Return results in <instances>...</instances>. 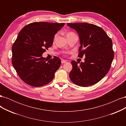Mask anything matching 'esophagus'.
Returning a JSON list of instances; mask_svg holds the SVG:
<instances>
[{
  "label": "esophagus",
  "mask_w": 126,
  "mask_h": 126,
  "mask_svg": "<svg viewBox=\"0 0 126 126\" xmlns=\"http://www.w3.org/2000/svg\"><path fill=\"white\" fill-rule=\"evenodd\" d=\"M67 63V61L66 60H63V59L62 60V63Z\"/></svg>",
  "instance_id": "1"
}]
</instances>
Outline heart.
<instances>
[{
	"label": "heart",
	"mask_w": 126,
	"mask_h": 126,
	"mask_svg": "<svg viewBox=\"0 0 126 126\" xmlns=\"http://www.w3.org/2000/svg\"><path fill=\"white\" fill-rule=\"evenodd\" d=\"M72 33H73V32H68V33L67 34V36L68 35H70V34ZM57 34H56V35H55V37H54V39L56 38L57 37Z\"/></svg>",
	"instance_id": "obj_1"
}]
</instances>
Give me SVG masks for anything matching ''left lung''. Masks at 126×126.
<instances>
[{
  "label": "left lung",
  "instance_id": "left-lung-1",
  "mask_svg": "<svg viewBox=\"0 0 126 126\" xmlns=\"http://www.w3.org/2000/svg\"><path fill=\"white\" fill-rule=\"evenodd\" d=\"M78 33L80 46L78 57L85 56V62H71L69 78L75 84L88 87L97 83L108 73L114 57L111 39L96 25L78 22L67 23Z\"/></svg>",
  "mask_w": 126,
  "mask_h": 126
}]
</instances>
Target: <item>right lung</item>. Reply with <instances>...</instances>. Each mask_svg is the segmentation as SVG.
<instances>
[{
	"label": "right lung",
	"mask_w": 126,
	"mask_h": 126,
	"mask_svg": "<svg viewBox=\"0 0 126 126\" xmlns=\"http://www.w3.org/2000/svg\"><path fill=\"white\" fill-rule=\"evenodd\" d=\"M64 23L35 22L19 32L12 47V64L22 81L30 86L40 87L54 79L61 60L55 56L45 59L42 55L50 47L55 34Z\"/></svg>",
	"instance_id": "right-lung-1"
}]
</instances>
